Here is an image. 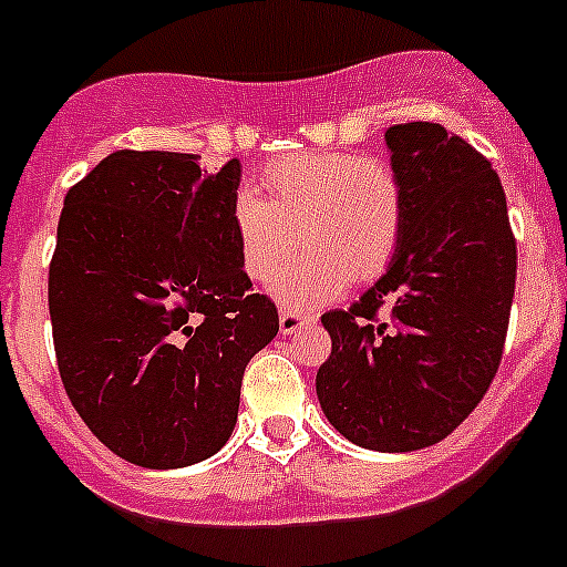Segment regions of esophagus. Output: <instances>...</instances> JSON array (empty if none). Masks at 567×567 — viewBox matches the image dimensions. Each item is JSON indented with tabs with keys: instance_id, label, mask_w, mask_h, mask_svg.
<instances>
[{
	"instance_id": "esophagus-1",
	"label": "esophagus",
	"mask_w": 567,
	"mask_h": 567,
	"mask_svg": "<svg viewBox=\"0 0 567 567\" xmlns=\"http://www.w3.org/2000/svg\"><path fill=\"white\" fill-rule=\"evenodd\" d=\"M309 323H315V318H311V315H303V311L280 309V315H278L280 334H295V331L303 329V326H309Z\"/></svg>"
}]
</instances>
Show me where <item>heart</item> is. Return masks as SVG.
Segmentation results:
<instances>
[{
    "label": "heart",
    "mask_w": 567,
    "mask_h": 567,
    "mask_svg": "<svg viewBox=\"0 0 567 567\" xmlns=\"http://www.w3.org/2000/svg\"><path fill=\"white\" fill-rule=\"evenodd\" d=\"M264 194L238 188L230 227L249 280L267 284L295 247L303 252L275 280V298L309 309L337 298L348 280H371L391 264L404 219L402 182L377 157L346 152L289 154L261 174Z\"/></svg>",
    "instance_id": "1"
}]
</instances>
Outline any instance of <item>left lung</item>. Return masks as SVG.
<instances>
[{
    "mask_svg": "<svg viewBox=\"0 0 567 567\" xmlns=\"http://www.w3.org/2000/svg\"><path fill=\"white\" fill-rule=\"evenodd\" d=\"M404 219L385 275L326 311V419L351 444L413 453L453 433L489 391L506 342L517 244L492 163L439 123L385 132Z\"/></svg>",
    "mask_w": 567,
    "mask_h": 567,
    "instance_id": "8db88e82",
    "label": "left lung"
}]
</instances>
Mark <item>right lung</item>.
<instances>
[{"instance_id": "1", "label": "right lung", "mask_w": 567, "mask_h": 567, "mask_svg": "<svg viewBox=\"0 0 567 567\" xmlns=\"http://www.w3.org/2000/svg\"><path fill=\"white\" fill-rule=\"evenodd\" d=\"M241 163L114 152L70 188L50 264L59 373L114 455L179 470L227 444L244 368L278 334L230 227Z\"/></svg>"}]
</instances>
